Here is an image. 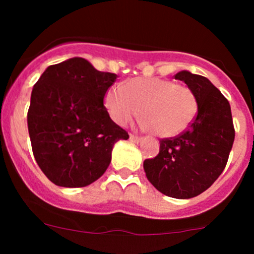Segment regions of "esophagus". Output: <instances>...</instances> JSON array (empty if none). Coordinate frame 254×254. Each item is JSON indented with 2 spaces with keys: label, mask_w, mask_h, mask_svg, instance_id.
<instances>
[{
  "label": "esophagus",
  "mask_w": 254,
  "mask_h": 254,
  "mask_svg": "<svg viewBox=\"0 0 254 254\" xmlns=\"http://www.w3.org/2000/svg\"><path fill=\"white\" fill-rule=\"evenodd\" d=\"M130 140H132V141L139 142L140 140H141V137H140V136H136V135H134V134H130Z\"/></svg>",
  "instance_id": "obj_1"
}]
</instances>
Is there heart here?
Masks as SVG:
<instances>
[{"label": "heart", "instance_id": "b5f03b06", "mask_svg": "<svg viewBox=\"0 0 254 254\" xmlns=\"http://www.w3.org/2000/svg\"><path fill=\"white\" fill-rule=\"evenodd\" d=\"M104 106L119 125H127L142 113L143 127L161 137L183 134L198 112L195 94L189 87L158 77L114 84L107 91Z\"/></svg>", "mask_w": 254, "mask_h": 254}]
</instances>
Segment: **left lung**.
I'll list each match as a JSON object with an SVG mask.
<instances>
[{"mask_svg": "<svg viewBox=\"0 0 254 254\" xmlns=\"http://www.w3.org/2000/svg\"><path fill=\"white\" fill-rule=\"evenodd\" d=\"M195 94L198 113L183 134L160 141L155 158L143 161L150 183L165 195L189 199L205 191L224 171L235 140L229 101L206 77L175 76Z\"/></svg>", "mask_w": 254, "mask_h": 254, "instance_id": "1", "label": "left lung"}]
</instances>
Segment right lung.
Segmentation results:
<instances>
[{
	"label": "right lung",
	"mask_w": 254,
	"mask_h": 254,
	"mask_svg": "<svg viewBox=\"0 0 254 254\" xmlns=\"http://www.w3.org/2000/svg\"><path fill=\"white\" fill-rule=\"evenodd\" d=\"M117 77L72 58L49 66L33 87L28 109L33 155L56 186L93 183L108 168L114 143L129 139L103 104Z\"/></svg>",
	"instance_id": "right-lung-1"
}]
</instances>
